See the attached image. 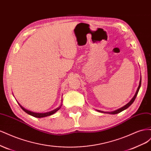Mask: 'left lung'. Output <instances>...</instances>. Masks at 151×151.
I'll use <instances>...</instances> for the list:
<instances>
[{"label":"left lung","instance_id":"left-lung-1","mask_svg":"<svg viewBox=\"0 0 151 151\" xmlns=\"http://www.w3.org/2000/svg\"><path fill=\"white\" fill-rule=\"evenodd\" d=\"M140 86H141V78H140V83H139V87H138V88H137V90L136 93H135V95H134V96L133 98H132V99L130 100V101L129 103H128L127 104H125V106H123V107H122V108H119V109H116V110L113 111H108V112H106V111H103L98 110V109H96V111H98V112H100V113H108V114H111V115H115V114L119 113L122 112V111L125 110V109H126L127 108H129V107L130 106V105H131L132 103H133L134 101H135V98H136V97H137V94H138V93H139V89H140Z\"/></svg>","mask_w":151,"mask_h":151}]
</instances>
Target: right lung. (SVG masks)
<instances>
[{"label": "right lung", "instance_id": "obj_1", "mask_svg": "<svg viewBox=\"0 0 151 151\" xmlns=\"http://www.w3.org/2000/svg\"><path fill=\"white\" fill-rule=\"evenodd\" d=\"M17 103L19 104L20 107L22 108V109L24 111H25L26 113H28V115H31V116H33L36 117V118H43V117H46V116L52 115H53L54 113H55L58 110V109H60V108L62 106V104H61L60 106H59L58 107H57V108H55V109H53V110H52V111H50L48 112H46V113H36V112H33V111H29V110H28V109H25L24 107H22L19 103L17 102Z\"/></svg>", "mask_w": 151, "mask_h": 151}]
</instances>
